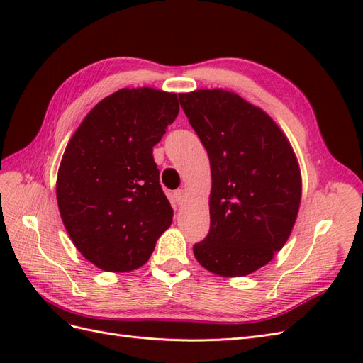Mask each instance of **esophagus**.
<instances>
[{
	"instance_id": "esophagus-1",
	"label": "esophagus",
	"mask_w": 363,
	"mask_h": 363,
	"mask_svg": "<svg viewBox=\"0 0 363 363\" xmlns=\"http://www.w3.org/2000/svg\"><path fill=\"white\" fill-rule=\"evenodd\" d=\"M174 201L177 203V206H183L186 201V192L183 189H179L174 192Z\"/></svg>"
}]
</instances>
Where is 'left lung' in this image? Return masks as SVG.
Listing matches in <instances>:
<instances>
[{"mask_svg": "<svg viewBox=\"0 0 363 363\" xmlns=\"http://www.w3.org/2000/svg\"><path fill=\"white\" fill-rule=\"evenodd\" d=\"M212 171L211 228L194 255L206 269L242 277L286 242L301 200L295 152L279 125L224 89L180 94Z\"/></svg>", "mask_w": 363, "mask_h": 363, "instance_id": "1", "label": "left lung"}]
</instances>
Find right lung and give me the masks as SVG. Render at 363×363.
Returning a JSON list of instances; mask_svg holds the SVG:
<instances>
[{
    "mask_svg": "<svg viewBox=\"0 0 363 363\" xmlns=\"http://www.w3.org/2000/svg\"><path fill=\"white\" fill-rule=\"evenodd\" d=\"M177 94L121 89L86 115L63 152L57 204L82 256L108 272L144 265L172 223L152 147L179 115Z\"/></svg>",
    "mask_w": 363,
    "mask_h": 363,
    "instance_id": "obj_1",
    "label": "right lung"
}]
</instances>
